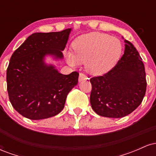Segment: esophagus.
<instances>
[{"instance_id": "34e87169", "label": "esophagus", "mask_w": 156, "mask_h": 156, "mask_svg": "<svg viewBox=\"0 0 156 156\" xmlns=\"http://www.w3.org/2000/svg\"><path fill=\"white\" fill-rule=\"evenodd\" d=\"M89 78L86 76L85 74H83V73H80V75H79V78H78V80H79V82L80 81H83V80H88Z\"/></svg>"}]
</instances>
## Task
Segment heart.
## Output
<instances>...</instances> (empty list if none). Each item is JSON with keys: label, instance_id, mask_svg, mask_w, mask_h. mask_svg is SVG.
Returning <instances> with one entry per match:
<instances>
[{"label": "heart", "instance_id": "heart-1", "mask_svg": "<svg viewBox=\"0 0 156 156\" xmlns=\"http://www.w3.org/2000/svg\"><path fill=\"white\" fill-rule=\"evenodd\" d=\"M74 53L67 51L68 63L78 66L86 63V69L92 75L108 72L117 64L122 51L119 39L106 34L94 33L80 36L73 43Z\"/></svg>", "mask_w": 156, "mask_h": 156}]
</instances>
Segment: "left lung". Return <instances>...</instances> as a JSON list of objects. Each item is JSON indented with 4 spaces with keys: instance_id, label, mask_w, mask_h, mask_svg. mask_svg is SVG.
<instances>
[{
    "instance_id": "8db88e82",
    "label": "left lung",
    "mask_w": 156,
    "mask_h": 156,
    "mask_svg": "<svg viewBox=\"0 0 156 156\" xmlns=\"http://www.w3.org/2000/svg\"><path fill=\"white\" fill-rule=\"evenodd\" d=\"M124 54L108 73L90 79V103L98 115L121 118L141 104L147 89L144 66L139 52L125 40Z\"/></svg>"
}]
</instances>
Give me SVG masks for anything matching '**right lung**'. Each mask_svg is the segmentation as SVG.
<instances>
[{"label": "right lung", "instance_id": "obj_1", "mask_svg": "<svg viewBox=\"0 0 156 156\" xmlns=\"http://www.w3.org/2000/svg\"><path fill=\"white\" fill-rule=\"evenodd\" d=\"M71 28L34 33L14 52L6 70L7 91L13 108L34 120L54 117L63 110L68 93L78 84V72L61 74L44 62L46 55L63 58Z\"/></svg>", "mask_w": 156, "mask_h": 156}]
</instances>
